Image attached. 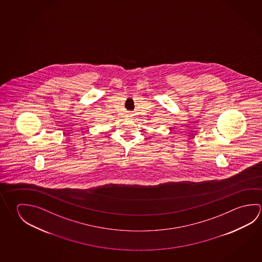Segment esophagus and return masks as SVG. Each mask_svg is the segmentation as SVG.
I'll list each match as a JSON object with an SVG mask.
<instances>
[{"label": "esophagus", "mask_w": 262, "mask_h": 262, "mask_svg": "<svg viewBox=\"0 0 262 262\" xmlns=\"http://www.w3.org/2000/svg\"><path fill=\"white\" fill-rule=\"evenodd\" d=\"M133 117V114L132 113H127V118H132Z\"/></svg>", "instance_id": "esophagus-1"}]
</instances>
